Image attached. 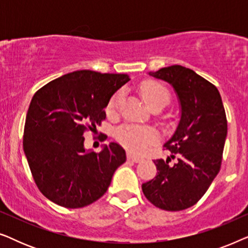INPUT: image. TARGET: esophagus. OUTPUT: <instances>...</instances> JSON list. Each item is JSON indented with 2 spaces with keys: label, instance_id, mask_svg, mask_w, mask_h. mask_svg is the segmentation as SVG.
I'll return each mask as SVG.
<instances>
[{
  "label": "esophagus",
  "instance_id": "34e87169",
  "mask_svg": "<svg viewBox=\"0 0 248 248\" xmlns=\"http://www.w3.org/2000/svg\"><path fill=\"white\" fill-rule=\"evenodd\" d=\"M127 159H128V160L133 161V162H140V161H142V158L141 157H138V155H132V154H128L127 155Z\"/></svg>",
  "mask_w": 248,
  "mask_h": 248
}]
</instances>
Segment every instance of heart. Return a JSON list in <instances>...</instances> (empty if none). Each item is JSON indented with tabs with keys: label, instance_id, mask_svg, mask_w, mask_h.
I'll return each instance as SVG.
<instances>
[{
	"label": "heart",
	"instance_id": "1",
	"mask_svg": "<svg viewBox=\"0 0 248 248\" xmlns=\"http://www.w3.org/2000/svg\"><path fill=\"white\" fill-rule=\"evenodd\" d=\"M140 93L144 103L151 109L162 108L170 100V93L168 88L161 82L154 80L144 81L140 88ZM122 91H117L110 98L106 107V111L109 116H115L118 110ZM115 138L123 147L134 152H143L145 149L154 143L157 139V133L149 127H141L137 125H123L115 132Z\"/></svg>",
	"mask_w": 248,
	"mask_h": 248
}]
</instances>
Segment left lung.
I'll use <instances>...</instances> for the list:
<instances>
[{"instance_id": "1", "label": "left lung", "mask_w": 248, "mask_h": 248, "mask_svg": "<svg viewBox=\"0 0 248 248\" xmlns=\"http://www.w3.org/2000/svg\"><path fill=\"white\" fill-rule=\"evenodd\" d=\"M149 74L174 87L182 115L164 145L171 158L154 160L158 174L142 184V191L157 208L181 211L198 203L218 175L227 137L226 111L217 87L191 69L171 65ZM175 157L178 160L170 164Z\"/></svg>"}]
</instances>
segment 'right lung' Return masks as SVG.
<instances>
[{"label":"right lung","instance_id":"1","mask_svg":"<svg viewBox=\"0 0 248 248\" xmlns=\"http://www.w3.org/2000/svg\"><path fill=\"white\" fill-rule=\"evenodd\" d=\"M128 80L127 74L80 70L33 94L23 150L37 187L52 202L83 208L107 192L115 170L126 160L125 150L111 142L100 152H87L83 134L96 132L110 97Z\"/></svg>","mask_w":248,"mask_h":248}]
</instances>
